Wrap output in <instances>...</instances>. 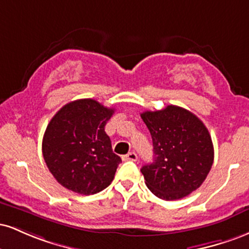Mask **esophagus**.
Instances as JSON below:
<instances>
[{"label":"esophagus","mask_w":249,"mask_h":249,"mask_svg":"<svg viewBox=\"0 0 249 249\" xmlns=\"http://www.w3.org/2000/svg\"><path fill=\"white\" fill-rule=\"evenodd\" d=\"M122 159H123V160H124V161H127V160H130V161H136L137 159H138V157H137V154L134 153V152H128L127 154H125V156H123Z\"/></svg>","instance_id":"esophagus-1"}]
</instances>
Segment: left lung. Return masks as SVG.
Returning a JSON list of instances; mask_svg holds the SVG:
<instances>
[{
  "instance_id": "8db88e82",
  "label": "left lung",
  "mask_w": 249,
  "mask_h": 249,
  "mask_svg": "<svg viewBox=\"0 0 249 249\" xmlns=\"http://www.w3.org/2000/svg\"><path fill=\"white\" fill-rule=\"evenodd\" d=\"M141 116L153 142V161L141 170L148 190L171 201L201 186L214 159L212 138L204 123L176 105Z\"/></svg>"
}]
</instances>
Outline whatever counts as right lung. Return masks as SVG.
Segmentation results:
<instances>
[{
    "label": "right lung",
    "instance_id": "right-lung-1",
    "mask_svg": "<svg viewBox=\"0 0 249 249\" xmlns=\"http://www.w3.org/2000/svg\"><path fill=\"white\" fill-rule=\"evenodd\" d=\"M113 112L85 98L68 103L53 117L43 137L42 152L63 187L90 196L111 184L122 162L104 130Z\"/></svg>",
    "mask_w": 249,
    "mask_h": 249
}]
</instances>
